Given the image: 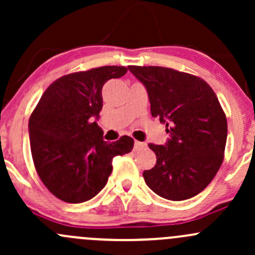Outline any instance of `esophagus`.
<instances>
[{"mask_svg": "<svg viewBox=\"0 0 255 255\" xmlns=\"http://www.w3.org/2000/svg\"><path fill=\"white\" fill-rule=\"evenodd\" d=\"M142 147H146V143H144V142L135 141V146H133V149L137 150V149H139V148H142Z\"/></svg>", "mask_w": 255, "mask_h": 255, "instance_id": "esophagus-1", "label": "esophagus"}]
</instances>
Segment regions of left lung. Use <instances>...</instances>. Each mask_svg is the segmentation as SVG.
Returning a JSON list of instances; mask_svg holds the SVG:
<instances>
[{
	"label": "left lung",
	"mask_w": 255,
	"mask_h": 255,
	"mask_svg": "<svg viewBox=\"0 0 255 255\" xmlns=\"http://www.w3.org/2000/svg\"><path fill=\"white\" fill-rule=\"evenodd\" d=\"M148 92L150 114L165 124V146L149 143L154 168L143 171L147 186L169 201L192 198L204 190L224 160L227 122L203 79L164 67L128 65Z\"/></svg>",
	"instance_id": "1"
}]
</instances>
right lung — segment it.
Here are the masks:
<instances>
[{
    "label": "right lung",
    "instance_id": "add662e5",
    "mask_svg": "<svg viewBox=\"0 0 255 255\" xmlns=\"http://www.w3.org/2000/svg\"><path fill=\"white\" fill-rule=\"evenodd\" d=\"M128 68H94L61 76L41 96L29 119L30 148L37 175L47 190L67 203H83L108 181L116 155L131 152L133 139H103L100 117L103 85Z\"/></svg>",
    "mask_w": 255,
    "mask_h": 255
}]
</instances>
